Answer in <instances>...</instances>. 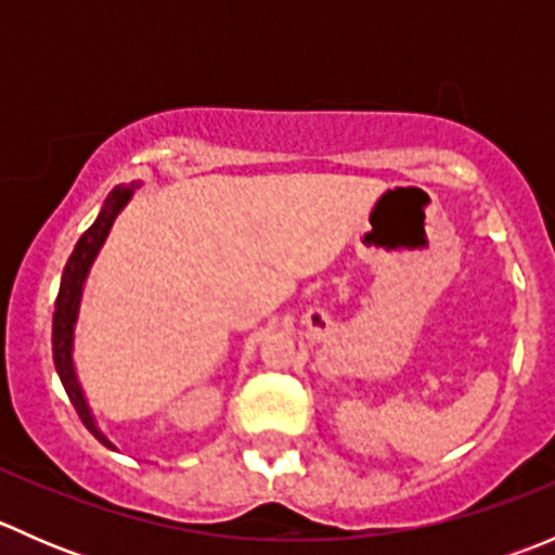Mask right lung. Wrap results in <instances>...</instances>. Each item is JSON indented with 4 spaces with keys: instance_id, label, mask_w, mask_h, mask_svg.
Listing matches in <instances>:
<instances>
[{
    "instance_id": "add662e5",
    "label": "right lung",
    "mask_w": 555,
    "mask_h": 555,
    "mask_svg": "<svg viewBox=\"0 0 555 555\" xmlns=\"http://www.w3.org/2000/svg\"><path fill=\"white\" fill-rule=\"evenodd\" d=\"M133 188H137V184H131V188H126V184H117V188L106 195L96 222H93V225L82 233L80 242H77V246H75V251L69 255V262H66L64 273H61V287H59V298H55V313H53L55 371H59L61 384H64L72 405H75L77 416H80L82 424H86V427L91 429V433L96 435L104 446H109V449H115V446H112L109 440H106L104 435L96 429V422H93V416H91V408H88L86 395H82V386L77 384L72 349H75V324H77V313H80L82 287H86L88 271H91L99 249H102V244L106 242V233H109L115 217L120 215L122 206L131 201Z\"/></svg>"
}]
</instances>
